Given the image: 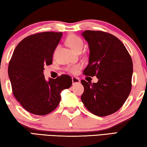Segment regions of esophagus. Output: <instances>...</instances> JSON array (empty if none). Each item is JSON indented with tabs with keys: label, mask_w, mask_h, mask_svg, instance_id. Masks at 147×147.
I'll list each match as a JSON object with an SVG mask.
<instances>
[{
	"label": "esophagus",
	"mask_w": 147,
	"mask_h": 147,
	"mask_svg": "<svg viewBox=\"0 0 147 147\" xmlns=\"http://www.w3.org/2000/svg\"><path fill=\"white\" fill-rule=\"evenodd\" d=\"M72 81H73V84H78L80 83V79L74 76L72 77Z\"/></svg>",
	"instance_id": "esophagus-1"
}]
</instances>
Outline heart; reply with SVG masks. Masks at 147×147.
I'll return each mask as SVG.
<instances>
[{
	"label": "heart",
	"mask_w": 147,
	"mask_h": 147,
	"mask_svg": "<svg viewBox=\"0 0 147 147\" xmlns=\"http://www.w3.org/2000/svg\"><path fill=\"white\" fill-rule=\"evenodd\" d=\"M66 42L67 43L68 46L73 50L75 53H78L79 51H82L83 47H84V41L82 38H80L79 36H76L74 34H70L67 36L66 38ZM58 49V47L56 49L55 51H54V54ZM80 67V65H73L71 67H69L68 68V71L71 72V73H74L78 71V69Z\"/></svg>",
	"instance_id": "1"
}]
</instances>
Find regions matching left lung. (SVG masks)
Instances as JSON below:
<instances>
[{
    "label": "left lung",
    "instance_id": "1",
    "mask_svg": "<svg viewBox=\"0 0 147 147\" xmlns=\"http://www.w3.org/2000/svg\"><path fill=\"white\" fill-rule=\"evenodd\" d=\"M83 37L89 48L86 76H96L98 82L81 80L84 91L81 100L94 115L104 117L120 109L131 89L133 63L124 44L113 35L102 31L86 30Z\"/></svg>",
    "mask_w": 147,
    "mask_h": 147
}]
</instances>
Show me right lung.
Segmentation results:
<instances>
[{
	"mask_svg": "<svg viewBox=\"0 0 147 147\" xmlns=\"http://www.w3.org/2000/svg\"><path fill=\"white\" fill-rule=\"evenodd\" d=\"M61 32H45L26 37L15 49L8 65L13 95L28 112L45 115L54 111L61 92L72 85L71 77L63 74L47 81L44 67L53 63V56Z\"/></svg>",
	"mask_w": 147,
	"mask_h": 147,
	"instance_id": "add662e5",
	"label": "right lung"
}]
</instances>
